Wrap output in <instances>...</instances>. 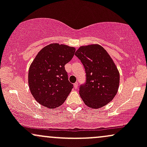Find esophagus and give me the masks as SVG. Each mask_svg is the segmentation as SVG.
<instances>
[{"mask_svg":"<svg viewBox=\"0 0 147 147\" xmlns=\"http://www.w3.org/2000/svg\"><path fill=\"white\" fill-rule=\"evenodd\" d=\"M74 88H75V89L77 88V87H78V82H76V83L74 84Z\"/></svg>","mask_w":147,"mask_h":147,"instance_id":"esophagus-1","label":"esophagus"}]
</instances>
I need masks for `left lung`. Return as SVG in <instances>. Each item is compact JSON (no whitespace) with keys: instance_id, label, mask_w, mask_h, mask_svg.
I'll return each instance as SVG.
<instances>
[{"instance_id":"8db88e82","label":"left lung","mask_w":147,"mask_h":147,"mask_svg":"<svg viewBox=\"0 0 147 147\" xmlns=\"http://www.w3.org/2000/svg\"><path fill=\"white\" fill-rule=\"evenodd\" d=\"M75 56L83 64L86 82L79 95L86 106L99 109L109 104L117 94L119 74L108 52L99 45L80 47Z\"/></svg>"}]
</instances>
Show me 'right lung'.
<instances>
[{"instance_id": "right-lung-1", "label": "right lung", "mask_w": 147, "mask_h": 147, "mask_svg": "<svg viewBox=\"0 0 147 147\" xmlns=\"http://www.w3.org/2000/svg\"><path fill=\"white\" fill-rule=\"evenodd\" d=\"M75 52L73 47L52 43L37 54L30 67L28 84L32 95L40 104L55 109L67 99L73 84L68 81L65 65Z\"/></svg>"}]
</instances>
